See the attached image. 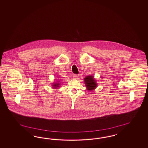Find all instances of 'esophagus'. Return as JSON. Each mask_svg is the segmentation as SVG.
I'll use <instances>...</instances> for the list:
<instances>
[{"mask_svg": "<svg viewBox=\"0 0 148 148\" xmlns=\"http://www.w3.org/2000/svg\"><path fill=\"white\" fill-rule=\"evenodd\" d=\"M79 75H77V74H74L73 75V77H74L75 79H77L78 77H79Z\"/></svg>", "mask_w": 148, "mask_h": 148, "instance_id": "esophagus-1", "label": "esophagus"}]
</instances>
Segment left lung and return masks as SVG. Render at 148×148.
Listing matches in <instances>:
<instances>
[{"instance_id":"obj_1","label":"left lung","mask_w":148,"mask_h":148,"mask_svg":"<svg viewBox=\"0 0 148 148\" xmlns=\"http://www.w3.org/2000/svg\"><path fill=\"white\" fill-rule=\"evenodd\" d=\"M84 82L87 89L89 91L93 90L97 86V83L95 79L92 75L88 76L85 77Z\"/></svg>"}]
</instances>
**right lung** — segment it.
<instances>
[{
	"label": "right lung",
	"instance_id": "1",
	"mask_svg": "<svg viewBox=\"0 0 148 148\" xmlns=\"http://www.w3.org/2000/svg\"><path fill=\"white\" fill-rule=\"evenodd\" d=\"M59 82H60V80H59V82H57L56 83H54V84L52 85L53 86V88L56 89L58 87H59V85H60V83Z\"/></svg>",
	"mask_w": 148,
	"mask_h": 148
}]
</instances>
